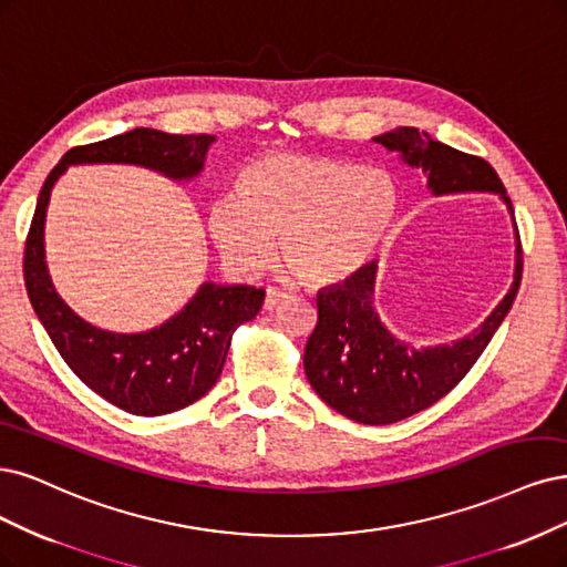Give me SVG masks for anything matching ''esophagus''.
I'll return each mask as SVG.
<instances>
[{
  "label": "esophagus",
  "instance_id": "obj_1",
  "mask_svg": "<svg viewBox=\"0 0 567 567\" xmlns=\"http://www.w3.org/2000/svg\"><path fill=\"white\" fill-rule=\"evenodd\" d=\"M288 298V292H284V290H279V288H267V292H265V309L269 311V309H275L279 302H284Z\"/></svg>",
  "mask_w": 567,
  "mask_h": 567
}]
</instances>
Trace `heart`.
Returning <instances> with one entry per match:
<instances>
[{
  "label": "heart",
  "mask_w": 567,
  "mask_h": 567,
  "mask_svg": "<svg viewBox=\"0 0 567 567\" xmlns=\"http://www.w3.org/2000/svg\"><path fill=\"white\" fill-rule=\"evenodd\" d=\"M396 192L380 171L317 157L275 154L250 164L208 206V229L223 260L258 275L275 258L307 284H336L361 269L392 229Z\"/></svg>",
  "instance_id": "obj_1"
}]
</instances>
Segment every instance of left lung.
<instances>
[{
    "label": "left lung",
    "instance_id": "8db88e82",
    "mask_svg": "<svg viewBox=\"0 0 567 567\" xmlns=\"http://www.w3.org/2000/svg\"><path fill=\"white\" fill-rule=\"evenodd\" d=\"M426 175L432 194L495 192L512 213L516 231L514 284L472 336L453 344L413 347L389 333L375 311L378 262L344 284L319 290V321L305 347V373L315 392L340 415L361 424H392L434 405L470 373L495 330L509 315L523 275V250L512 199L495 168L474 154L432 141L413 126L373 138Z\"/></svg>",
    "mask_w": 567,
    "mask_h": 567
}]
</instances>
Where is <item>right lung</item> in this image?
I'll list each match as a JSON object with an SVG mask.
<instances>
[{"label": "right lung", "instance_id": "right-lung-1", "mask_svg": "<svg viewBox=\"0 0 567 567\" xmlns=\"http://www.w3.org/2000/svg\"><path fill=\"white\" fill-rule=\"evenodd\" d=\"M213 143L216 135L206 133L133 128L101 143L72 147L39 192L23 258L30 302L72 373L131 415H166L199 401L223 373L234 330L260 311L265 290L206 281L178 315L145 333L95 328L65 305L49 275L44 220L51 189L74 164H133L173 181H189L204 171Z\"/></svg>", "mask_w": 567, "mask_h": 567}]
</instances>
